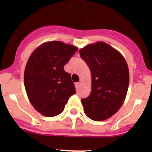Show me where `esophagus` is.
I'll return each mask as SVG.
<instances>
[{"mask_svg":"<svg viewBox=\"0 0 152 152\" xmlns=\"http://www.w3.org/2000/svg\"><path fill=\"white\" fill-rule=\"evenodd\" d=\"M80 83H75V87H76V90H78L79 88H80Z\"/></svg>","mask_w":152,"mask_h":152,"instance_id":"1","label":"esophagus"}]
</instances>
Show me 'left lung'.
<instances>
[{"instance_id": "8db88e82", "label": "left lung", "mask_w": 152, "mask_h": 152, "mask_svg": "<svg viewBox=\"0 0 152 152\" xmlns=\"http://www.w3.org/2000/svg\"><path fill=\"white\" fill-rule=\"evenodd\" d=\"M91 73L90 95L82 99L84 113L100 121L117 113L125 101L129 74L125 58L108 44L99 42L80 50Z\"/></svg>"}]
</instances>
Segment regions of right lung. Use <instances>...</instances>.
<instances>
[{"mask_svg":"<svg viewBox=\"0 0 152 152\" xmlns=\"http://www.w3.org/2000/svg\"><path fill=\"white\" fill-rule=\"evenodd\" d=\"M76 51V46L53 41L39 46L29 57L24 72L25 89L32 106L42 115L60 114L76 93L71 75L64 66Z\"/></svg>","mask_w":152,"mask_h":152,"instance_id":"1","label":"right lung"}]
</instances>
